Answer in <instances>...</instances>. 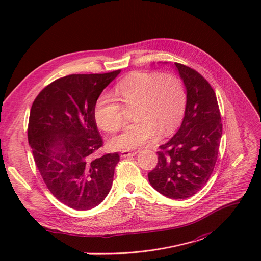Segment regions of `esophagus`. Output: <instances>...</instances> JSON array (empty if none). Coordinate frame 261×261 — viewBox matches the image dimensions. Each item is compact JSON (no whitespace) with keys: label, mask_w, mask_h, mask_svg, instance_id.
<instances>
[{"label":"esophagus","mask_w":261,"mask_h":261,"mask_svg":"<svg viewBox=\"0 0 261 261\" xmlns=\"http://www.w3.org/2000/svg\"><path fill=\"white\" fill-rule=\"evenodd\" d=\"M137 153H138V151H137V150H129V149H125V150H122V151H121L120 156H121V157H123V158H125V157H130V156H136Z\"/></svg>","instance_id":"34e87169"}]
</instances>
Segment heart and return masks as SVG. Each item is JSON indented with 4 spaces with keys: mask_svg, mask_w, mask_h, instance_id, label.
Listing matches in <instances>:
<instances>
[{
    "mask_svg": "<svg viewBox=\"0 0 261 261\" xmlns=\"http://www.w3.org/2000/svg\"><path fill=\"white\" fill-rule=\"evenodd\" d=\"M115 94L125 108L133 109L136 120L111 140L113 149H133L155 139L169 136L181 121L187 95L181 81L172 74L134 72L115 87ZM94 119L110 133L118 131L125 120V109L114 98L103 94L94 105Z\"/></svg>",
    "mask_w": 261,
    "mask_h": 261,
    "instance_id": "b5f03b06",
    "label": "heart"
}]
</instances>
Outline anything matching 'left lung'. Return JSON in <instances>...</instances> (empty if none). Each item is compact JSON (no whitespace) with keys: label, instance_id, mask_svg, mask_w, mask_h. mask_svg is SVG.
Listing matches in <instances>:
<instances>
[{"label":"left lung","instance_id":"left-lung-1","mask_svg":"<svg viewBox=\"0 0 261 261\" xmlns=\"http://www.w3.org/2000/svg\"><path fill=\"white\" fill-rule=\"evenodd\" d=\"M174 64L187 91L185 116L174 137L160 146L148 180L162 196L180 200L197 194L213 173L223 124L208 82L191 67Z\"/></svg>","mask_w":261,"mask_h":261}]
</instances>
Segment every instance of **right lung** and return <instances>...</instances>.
<instances>
[{
	"mask_svg": "<svg viewBox=\"0 0 261 261\" xmlns=\"http://www.w3.org/2000/svg\"><path fill=\"white\" fill-rule=\"evenodd\" d=\"M119 73L64 76L45 87L32 104L28 140L36 167L54 197L71 208H93L111 190L119 155L95 157L103 140L94 105Z\"/></svg>",
	"mask_w": 261,
	"mask_h": 261,
	"instance_id": "right-lung-1",
	"label": "right lung"
}]
</instances>
